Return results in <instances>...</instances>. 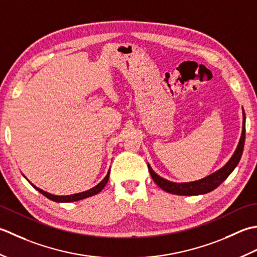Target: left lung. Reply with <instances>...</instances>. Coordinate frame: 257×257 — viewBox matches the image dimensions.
Returning <instances> with one entry per match:
<instances>
[{
	"label": "left lung",
	"mask_w": 257,
	"mask_h": 257,
	"mask_svg": "<svg viewBox=\"0 0 257 257\" xmlns=\"http://www.w3.org/2000/svg\"><path fill=\"white\" fill-rule=\"evenodd\" d=\"M244 143H245V113L243 109V128H242V135H240L238 145L236 150H235L234 154L232 155V158L229 159V161L222 167V169L214 172L213 174L204 177L202 180L188 182V183H174V182L167 181L163 179V177H161L160 175L156 174L150 164H148L149 172L152 176V179H153V181L156 183V184H158L162 190H164L167 193H171V194L185 195V196L206 194V193L215 190L217 186L221 185L222 183L227 179V176L234 171L235 167L237 166L240 158H242Z\"/></svg>",
	"instance_id": "left-lung-1"
}]
</instances>
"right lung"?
<instances>
[{"label":"right lung","mask_w":257,"mask_h":257,"mask_svg":"<svg viewBox=\"0 0 257 257\" xmlns=\"http://www.w3.org/2000/svg\"><path fill=\"white\" fill-rule=\"evenodd\" d=\"M108 177H109V170L107 172L106 176L104 177V179L98 183V184L96 186H94L92 188H90V190H87L85 192H82V193H77V194H72V195H65V196H59V195H53V194H50V193L45 192L43 190H41V188L36 187L35 185H33L32 183H31V185H32L35 190H38L40 193H42L45 197L50 198L51 201H54V202H57V203H70V202H76V201H80V200H83V198H86V197H90V196H93L97 194V193L101 192L104 186L106 185V183L108 181Z\"/></svg>","instance_id":"obj_1"}]
</instances>
